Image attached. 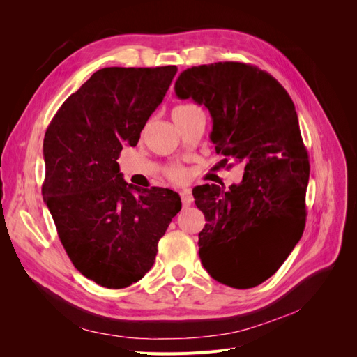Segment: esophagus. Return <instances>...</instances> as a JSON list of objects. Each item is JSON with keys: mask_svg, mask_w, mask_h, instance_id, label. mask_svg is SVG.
I'll return each mask as SVG.
<instances>
[{"mask_svg": "<svg viewBox=\"0 0 357 357\" xmlns=\"http://www.w3.org/2000/svg\"><path fill=\"white\" fill-rule=\"evenodd\" d=\"M179 194H181V199H182V205H183V207H190V205H191L192 201H194L191 191H190V190H182Z\"/></svg>", "mask_w": 357, "mask_h": 357, "instance_id": "1", "label": "esophagus"}]
</instances>
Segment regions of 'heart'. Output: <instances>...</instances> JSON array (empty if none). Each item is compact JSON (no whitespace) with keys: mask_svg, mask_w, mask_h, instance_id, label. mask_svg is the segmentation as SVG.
<instances>
[{"mask_svg":"<svg viewBox=\"0 0 357 357\" xmlns=\"http://www.w3.org/2000/svg\"><path fill=\"white\" fill-rule=\"evenodd\" d=\"M188 107H191V105H181V107H176L174 111L182 109V108H188ZM167 176L171 178L174 182H183L186 179V171H185L183 167H181V166H175V167L169 169Z\"/></svg>","mask_w":357,"mask_h":357,"instance_id":"b5f03b06","label":"heart"}]
</instances>
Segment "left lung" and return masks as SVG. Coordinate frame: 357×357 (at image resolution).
I'll return each instance as SVG.
<instances>
[{
    "label": "left lung",
    "instance_id": "left-lung-1",
    "mask_svg": "<svg viewBox=\"0 0 357 357\" xmlns=\"http://www.w3.org/2000/svg\"><path fill=\"white\" fill-rule=\"evenodd\" d=\"M175 92L210 111L222 162L245 165L229 190H192L207 220L198 234L202 266L220 284L257 287L282 266L305 227L310 163L295 105L272 75L240 62L186 69Z\"/></svg>",
    "mask_w": 357,
    "mask_h": 357
}]
</instances>
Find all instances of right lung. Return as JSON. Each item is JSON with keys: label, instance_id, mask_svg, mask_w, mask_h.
<instances>
[{"label": "right lung", "instance_id": "right-lung-1", "mask_svg": "<svg viewBox=\"0 0 357 357\" xmlns=\"http://www.w3.org/2000/svg\"><path fill=\"white\" fill-rule=\"evenodd\" d=\"M178 72L158 68H102L62 104L43 142V199L62 245L84 276L120 289L155 264L158 243L181 211L167 188H136L117 159L163 101Z\"/></svg>", "mask_w": 357, "mask_h": 357}]
</instances>
